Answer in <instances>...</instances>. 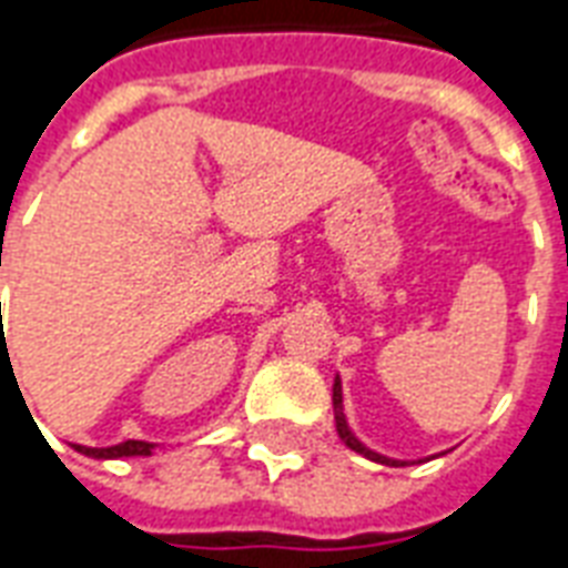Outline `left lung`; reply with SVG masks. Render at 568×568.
I'll return each mask as SVG.
<instances>
[{"instance_id": "left-lung-1", "label": "left lung", "mask_w": 568, "mask_h": 568, "mask_svg": "<svg viewBox=\"0 0 568 568\" xmlns=\"http://www.w3.org/2000/svg\"><path fill=\"white\" fill-rule=\"evenodd\" d=\"M333 419H336V432H339L342 444L348 449H354V453H361L363 458H369V462H381V465H389V467H405L408 462H399V458H387L381 456V453H375V449H369L366 444H363L357 435H354L352 428H348V419H345V408H342V381L339 375H336V381H333Z\"/></svg>"}]
</instances>
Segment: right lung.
I'll use <instances>...</instances> for the list:
<instances>
[{"mask_svg":"<svg viewBox=\"0 0 568 568\" xmlns=\"http://www.w3.org/2000/svg\"><path fill=\"white\" fill-rule=\"evenodd\" d=\"M160 444H149V440H124V444H115V447H82V444H73L77 453L89 458H130V456H151Z\"/></svg>","mask_w":568,"mask_h":568,"instance_id":"add662e5","label":"right lung"}]
</instances>
